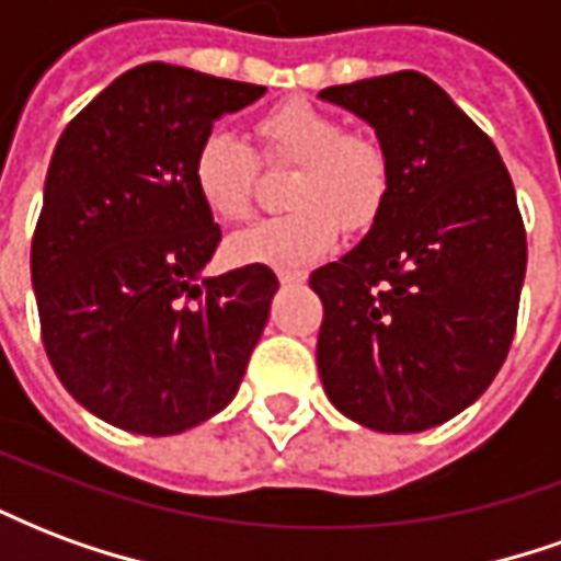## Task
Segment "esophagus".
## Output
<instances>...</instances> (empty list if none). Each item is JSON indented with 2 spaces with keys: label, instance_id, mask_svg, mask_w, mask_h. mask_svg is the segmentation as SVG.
Instances as JSON below:
<instances>
[{
  "label": "esophagus",
  "instance_id": "1",
  "mask_svg": "<svg viewBox=\"0 0 561 561\" xmlns=\"http://www.w3.org/2000/svg\"><path fill=\"white\" fill-rule=\"evenodd\" d=\"M276 276H279L282 285H300V282H306V270L279 267V270H276Z\"/></svg>",
  "mask_w": 561,
  "mask_h": 561
}]
</instances>
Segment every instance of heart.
<instances>
[{"mask_svg":"<svg viewBox=\"0 0 561 561\" xmlns=\"http://www.w3.org/2000/svg\"><path fill=\"white\" fill-rule=\"evenodd\" d=\"M257 159L294 164L285 183V209L233 233L228 252L237 261L300 267L328 255L342 228H373L393 188V161L376 138L348 131L340 116L316 104L285 102L255 123ZM257 159L231 131H209L192 156V188L201 207L219 221H243L252 213Z\"/></svg>","mask_w":561,"mask_h":561,"instance_id":"1","label":"heart"}]
</instances>
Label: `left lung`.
Masks as SVG:
<instances>
[{"mask_svg":"<svg viewBox=\"0 0 561 561\" xmlns=\"http://www.w3.org/2000/svg\"><path fill=\"white\" fill-rule=\"evenodd\" d=\"M376 128L393 188L364 243L309 276L318 373L345 417L421 433L490 388L517 330L526 228L499 149L438 83L393 71L321 90Z\"/></svg>","mask_w":561,"mask_h":561,"instance_id":"1","label":"left lung"}]
</instances>
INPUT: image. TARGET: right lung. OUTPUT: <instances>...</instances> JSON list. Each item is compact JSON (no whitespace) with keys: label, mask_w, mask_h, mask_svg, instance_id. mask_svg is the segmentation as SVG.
<instances>
[{"label":"right lung","mask_w":561,"mask_h":561,"mask_svg":"<svg viewBox=\"0 0 561 561\" xmlns=\"http://www.w3.org/2000/svg\"><path fill=\"white\" fill-rule=\"evenodd\" d=\"M264 92L147 62L56 144L32 233L44 352L62 388L119 430L183 433L243 381L279 279L249 264L197 282L221 231L188 168L213 123Z\"/></svg>","instance_id":"right-lung-1"}]
</instances>
